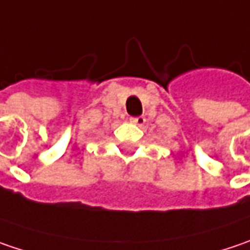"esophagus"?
<instances>
[{
  "mask_svg": "<svg viewBox=\"0 0 250 250\" xmlns=\"http://www.w3.org/2000/svg\"><path fill=\"white\" fill-rule=\"evenodd\" d=\"M131 123H134V125H143L146 123V119H144L143 116H140V117H133V119H131Z\"/></svg>",
  "mask_w": 250,
  "mask_h": 250,
  "instance_id": "34e87169",
  "label": "esophagus"
}]
</instances>
